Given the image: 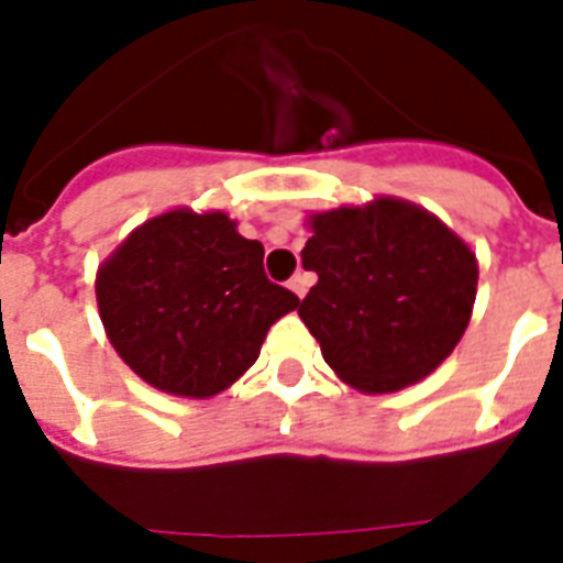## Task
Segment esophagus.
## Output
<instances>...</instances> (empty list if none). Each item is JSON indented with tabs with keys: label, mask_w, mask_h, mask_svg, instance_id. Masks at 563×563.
Returning a JSON list of instances; mask_svg holds the SVG:
<instances>
[{
	"label": "esophagus",
	"mask_w": 563,
	"mask_h": 563,
	"mask_svg": "<svg viewBox=\"0 0 563 563\" xmlns=\"http://www.w3.org/2000/svg\"><path fill=\"white\" fill-rule=\"evenodd\" d=\"M289 289L295 291L298 298H303V295H307V291H309V277H307V274H295V277H291V280H289Z\"/></svg>",
	"instance_id": "34e87169"
}]
</instances>
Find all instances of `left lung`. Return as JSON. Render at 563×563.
I'll list each match as a JSON object with an SVG mask.
<instances>
[{"mask_svg": "<svg viewBox=\"0 0 563 563\" xmlns=\"http://www.w3.org/2000/svg\"><path fill=\"white\" fill-rule=\"evenodd\" d=\"M307 228L300 260L318 283L298 316L335 376L362 394H391L432 374L471 324V245L435 212L391 195L309 212Z\"/></svg>", "mask_w": 563, "mask_h": 563, "instance_id": "8db88e82", "label": "left lung"}]
</instances>
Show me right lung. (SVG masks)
Returning <instances> with one entry per match:
<instances>
[{"mask_svg":"<svg viewBox=\"0 0 563 563\" xmlns=\"http://www.w3.org/2000/svg\"><path fill=\"white\" fill-rule=\"evenodd\" d=\"M263 254L221 210L178 207L143 221L96 272L113 351L157 391L207 400L230 388L300 303L265 277Z\"/></svg>","mask_w":563,"mask_h":563,"instance_id":"add662e5","label":"right lung"}]
</instances>
